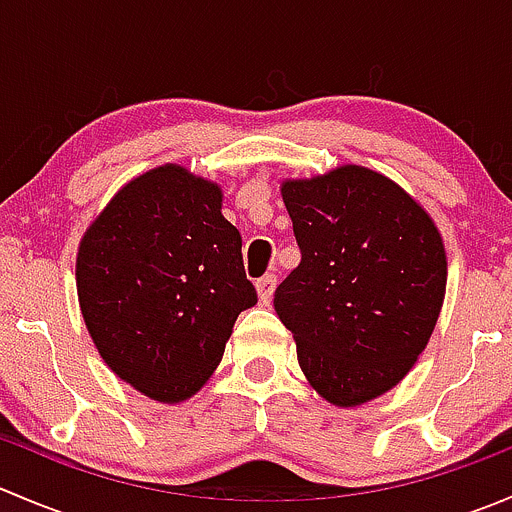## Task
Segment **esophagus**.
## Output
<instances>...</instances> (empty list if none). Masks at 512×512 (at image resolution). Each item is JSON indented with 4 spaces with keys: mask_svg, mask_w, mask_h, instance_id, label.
Here are the masks:
<instances>
[{
    "mask_svg": "<svg viewBox=\"0 0 512 512\" xmlns=\"http://www.w3.org/2000/svg\"><path fill=\"white\" fill-rule=\"evenodd\" d=\"M257 297H260V304H270L272 294H275L277 287V277L275 275H265L262 280H257Z\"/></svg>",
    "mask_w": 512,
    "mask_h": 512,
    "instance_id": "esophagus-1",
    "label": "esophagus"
}]
</instances>
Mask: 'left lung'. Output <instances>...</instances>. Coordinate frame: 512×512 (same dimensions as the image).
Listing matches in <instances>:
<instances>
[{
	"label": "left lung",
	"mask_w": 512,
	"mask_h": 512,
	"mask_svg": "<svg viewBox=\"0 0 512 512\" xmlns=\"http://www.w3.org/2000/svg\"><path fill=\"white\" fill-rule=\"evenodd\" d=\"M302 262L277 287L309 386L339 409L394 389L426 349L448 262L431 215L399 183L337 165L280 185Z\"/></svg>",
	"instance_id": "left-lung-1"
}]
</instances>
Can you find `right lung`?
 Listing matches in <instances>:
<instances>
[{
  "mask_svg": "<svg viewBox=\"0 0 512 512\" xmlns=\"http://www.w3.org/2000/svg\"><path fill=\"white\" fill-rule=\"evenodd\" d=\"M86 329L108 369L160 404H180L218 369L257 292L223 188L165 163L128 180L76 252Z\"/></svg>",
  "mask_w": 512,
  "mask_h": 512,
  "instance_id": "add662e5",
  "label": "right lung"
}]
</instances>
